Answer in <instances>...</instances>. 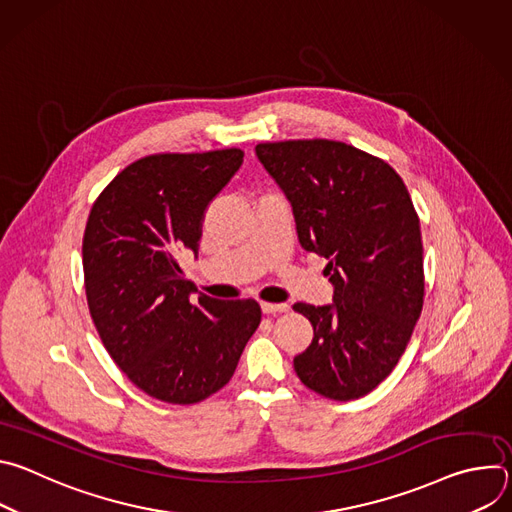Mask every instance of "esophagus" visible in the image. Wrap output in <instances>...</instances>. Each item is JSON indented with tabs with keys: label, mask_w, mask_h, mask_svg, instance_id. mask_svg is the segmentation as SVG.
I'll use <instances>...</instances> for the list:
<instances>
[{
	"label": "esophagus",
	"mask_w": 512,
	"mask_h": 512,
	"mask_svg": "<svg viewBox=\"0 0 512 512\" xmlns=\"http://www.w3.org/2000/svg\"><path fill=\"white\" fill-rule=\"evenodd\" d=\"M263 314H283L289 310L287 304H271V302H261Z\"/></svg>",
	"instance_id": "obj_1"
}]
</instances>
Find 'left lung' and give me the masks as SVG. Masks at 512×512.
Listing matches in <instances>:
<instances>
[{
	"label": "left lung",
	"mask_w": 512,
	"mask_h": 512,
	"mask_svg": "<svg viewBox=\"0 0 512 512\" xmlns=\"http://www.w3.org/2000/svg\"><path fill=\"white\" fill-rule=\"evenodd\" d=\"M294 208L306 251L328 259L332 306L294 304L312 344L294 358L300 381L332 401L371 393L397 367L425 298L419 216L381 158L332 139L257 145Z\"/></svg>",
	"instance_id": "left-lung-1"
}]
</instances>
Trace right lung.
<instances>
[{"mask_svg": "<svg viewBox=\"0 0 512 512\" xmlns=\"http://www.w3.org/2000/svg\"><path fill=\"white\" fill-rule=\"evenodd\" d=\"M243 150L154 154L97 196L83 237L87 304L103 346L154 399L192 405L233 377L261 322L255 300L198 294L178 263L196 251L202 216L243 164Z\"/></svg>", "mask_w": 512, "mask_h": 512, "instance_id": "add662e5", "label": "right lung"}]
</instances>
